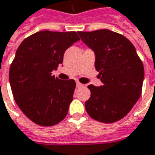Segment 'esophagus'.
Segmentation results:
<instances>
[{"label": "esophagus", "instance_id": "obj_1", "mask_svg": "<svg viewBox=\"0 0 155 155\" xmlns=\"http://www.w3.org/2000/svg\"><path fill=\"white\" fill-rule=\"evenodd\" d=\"M82 86H83V85H82L81 83H80V82H76V87L80 88V87H82Z\"/></svg>", "mask_w": 155, "mask_h": 155}]
</instances>
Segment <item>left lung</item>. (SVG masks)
Segmentation results:
<instances>
[{
    "mask_svg": "<svg viewBox=\"0 0 155 155\" xmlns=\"http://www.w3.org/2000/svg\"><path fill=\"white\" fill-rule=\"evenodd\" d=\"M95 53V68L102 85H88L91 97L85 103L91 118L111 123L123 118L141 96L143 63L127 38L107 29L77 32Z\"/></svg>",
    "mask_w": 155,
    "mask_h": 155,
    "instance_id": "8db88e82",
    "label": "left lung"
}]
</instances>
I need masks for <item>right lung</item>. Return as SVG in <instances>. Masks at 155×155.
Wrapping results in <instances>:
<instances>
[{"label":"right lung","instance_id":"1","mask_svg":"<svg viewBox=\"0 0 155 155\" xmlns=\"http://www.w3.org/2000/svg\"><path fill=\"white\" fill-rule=\"evenodd\" d=\"M79 40L73 31H41L25 38L17 48L10 67V85L17 106L36 124L54 126L66 117L75 81H61L52 71Z\"/></svg>","mask_w":155,"mask_h":155}]
</instances>
